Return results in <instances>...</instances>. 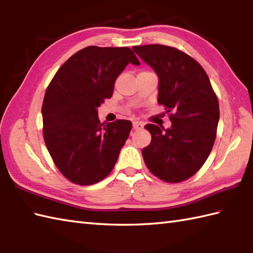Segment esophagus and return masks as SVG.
<instances>
[{
  "instance_id": "obj_1",
  "label": "esophagus",
  "mask_w": 253,
  "mask_h": 253,
  "mask_svg": "<svg viewBox=\"0 0 253 253\" xmlns=\"http://www.w3.org/2000/svg\"><path fill=\"white\" fill-rule=\"evenodd\" d=\"M142 127H143V122L138 121V120L133 121V128H134V130H137V128H142Z\"/></svg>"
}]
</instances>
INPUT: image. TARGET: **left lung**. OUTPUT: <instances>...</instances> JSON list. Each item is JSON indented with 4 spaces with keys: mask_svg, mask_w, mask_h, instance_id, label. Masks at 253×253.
<instances>
[{
    "mask_svg": "<svg viewBox=\"0 0 253 253\" xmlns=\"http://www.w3.org/2000/svg\"><path fill=\"white\" fill-rule=\"evenodd\" d=\"M133 50L158 76V104L172 111L169 128L146 125L151 142L143 148L146 166L156 176L177 183L204 166L215 141L220 108L209 77L187 54L153 44Z\"/></svg>",
    "mask_w": 253,
    "mask_h": 253,
    "instance_id": "left-lung-1",
    "label": "left lung"
}]
</instances>
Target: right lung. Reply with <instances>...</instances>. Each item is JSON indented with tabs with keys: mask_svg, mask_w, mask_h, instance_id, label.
Here are the masks:
<instances>
[{
	"mask_svg": "<svg viewBox=\"0 0 253 253\" xmlns=\"http://www.w3.org/2000/svg\"><path fill=\"white\" fill-rule=\"evenodd\" d=\"M128 64L141 65L128 47L87 46L56 72L42 106L43 136L54 164L70 182L92 185L114 169L132 122L100 123L98 107L114 93Z\"/></svg>",
	"mask_w": 253,
	"mask_h": 253,
	"instance_id": "obj_1",
	"label": "right lung"
}]
</instances>
